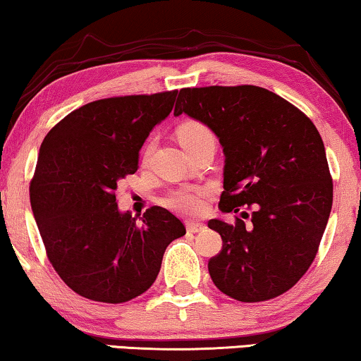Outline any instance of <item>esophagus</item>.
I'll return each mask as SVG.
<instances>
[{
  "label": "esophagus",
  "instance_id": "obj_1",
  "mask_svg": "<svg viewBox=\"0 0 361 361\" xmlns=\"http://www.w3.org/2000/svg\"><path fill=\"white\" fill-rule=\"evenodd\" d=\"M187 230L190 231V233H199V231H202L205 228L204 224H200V221H187Z\"/></svg>",
  "mask_w": 361,
  "mask_h": 361
}]
</instances>
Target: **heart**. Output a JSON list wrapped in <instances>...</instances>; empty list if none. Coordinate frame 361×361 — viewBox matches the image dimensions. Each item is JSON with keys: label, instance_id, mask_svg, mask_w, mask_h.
<instances>
[{"label": "heart", "instance_id": "heart-1", "mask_svg": "<svg viewBox=\"0 0 361 361\" xmlns=\"http://www.w3.org/2000/svg\"><path fill=\"white\" fill-rule=\"evenodd\" d=\"M179 135V141L182 146L194 145V142L204 141V140H214V135L205 125L199 121H185L182 123L177 130ZM207 192L204 189H192V187H185V189H179L172 192L169 197V204L174 207L176 210L184 212V214H200L204 210V197Z\"/></svg>", "mask_w": 361, "mask_h": 361}]
</instances>
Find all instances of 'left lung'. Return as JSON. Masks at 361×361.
Segmentation results:
<instances>
[{"label":"left lung","mask_w":361,"mask_h":361,"mask_svg":"<svg viewBox=\"0 0 361 361\" xmlns=\"http://www.w3.org/2000/svg\"><path fill=\"white\" fill-rule=\"evenodd\" d=\"M182 113L209 126L224 147L220 210H253L248 225L209 221L224 241L209 261L212 281L241 302L278 298L312 264L332 210L317 128L284 98L255 85L182 88L174 115Z\"/></svg>","instance_id":"left-lung-1"}]
</instances>
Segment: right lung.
<instances>
[{"mask_svg": "<svg viewBox=\"0 0 361 361\" xmlns=\"http://www.w3.org/2000/svg\"><path fill=\"white\" fill-rule=\"evenodd\" d=\"M177 90L87 103L57 123L39 149L31 207L47 258L72 290L121 304L146 293L182 221L151 207L137 221L118 209V180L135 174L152 128L172 111Z\"/></svg>", "mask_w": 361, "mask_h": 361, "instance_id": "1", "label": "right lung"}]
</instances>
